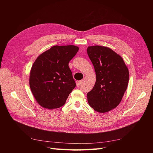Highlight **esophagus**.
<instances>
[{"label": "esophagus", "mask_w": 153, "mask_h": 153, "mask_svg": "<svg viewBox=\"0 0 153 153\" xmlns=\"http://www.w3.org/2000/svg\"><path fill=\"white\" fill-rule=\"evenodd\" d=\"M82 81H77L76 82V86L77 87H80V85H81V84H82Z\"/></svg>", "instance_id": "1"}]
</instances>
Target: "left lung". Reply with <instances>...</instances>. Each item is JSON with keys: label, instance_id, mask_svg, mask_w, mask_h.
Returning <instances> with one entry per match:
<instances>
[{"label": "left lung", "instance_id": "1", "mask_svg": "<svg viewBox=\"0 0 153 153\" xmlns=\"http://www.w3.org/2000/svg\"><path fill=\"white\" fill-rule=\"evenodd\" d=\"M87 52L96 77L94 87L87 94L88 103L96 112H109L119 105L126 91L128 67L123 58L108 47L91 46Z\"/></svg>", "mask_w": 153, "mask_h": 153}]
</instances>
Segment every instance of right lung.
I'll return each instance as SVG.
<instances>
[{
    "mask_svg": "<svg viewBox=\"0 0 153 153\" xmlns=\"http://www.w3.org/2000/svg\"><path fill=\"white\" fill-rule=\"evenodd\" d=\"M78 50L75 45L53 46L36 59L30 69L29 85L41 106L53 110L65 104L76 86L68 64Z\"/></svg>",
    "mask_w": 153,
    "mask_h": 153,
    "instance_id": "right-lung-1",
    "label": "right lung"
}]
</instances>
